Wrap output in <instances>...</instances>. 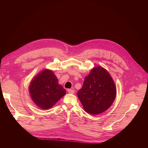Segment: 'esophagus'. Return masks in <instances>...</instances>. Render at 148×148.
Wrapping results in <instances>:
<instances>
[{
	"instance_id": "esophagus-1",
	"label": "esophagus",
	"mask_w": 148,
	"mask_h": 148,
	"mask_svg": "<svg viewBox=\"0 0 148 148\" xmlns=\"http://www.w3.org/2000/svg\"><path fill=\"white\" fill-rule=\"evenodd\" d=\"M68 92H69V93H70V94H74L75 90H74V89H68Z\"/></svg>"
}]
</instances>
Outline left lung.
Segmentation results:
<instances>
[{
  "label": "left lung",
  "mask_w": 148,
  "mask_h": 148,
  "mask_svg": "<svg viewBox=\"0 0 148 148\" xmlns=\"http://www.w3.org/2000/svg\"><path fill=\"white\" fill-rule=\"evenodd\" d=\"M116 88L112 78L101 66L93 68L84 78L83 87L77 95L86 112L97 115L107 110L116 96Z\"/></svg>",
  "instance_id": "1"
}]
</instances>
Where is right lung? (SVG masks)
I'll return each instance as SVG.
<instances>
[{"mask_svg": "<svg viewBox=\"0 0 148 148\" xmlns=\"http://www.w3.org/2000/svg\"><path fill=\"white\" fill-rule=\"evenodd\" d=\"M29 91L33 102L42 109H49L66 94L52 70L45 69L31 82Z\"/></svg>", "mask_w": 148, "mask_h": 148, "instance_id": "right-lung-1", "label": "right lung"}]
</instances>
